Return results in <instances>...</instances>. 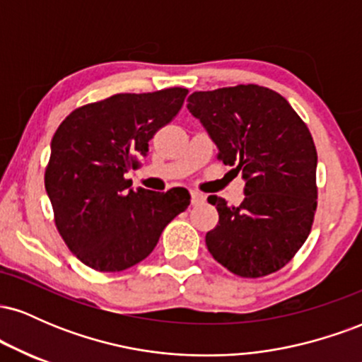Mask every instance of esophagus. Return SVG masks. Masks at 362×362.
Returning <instances> with one entry per match:
<instances>
[{
    "label": "esophagus",
    "instance_id": "obj_1",
    "mask_svg": "<svg viewBox=\"0 0 362 362\" xmlns=\"http://www.w3.org/2000/svg\"><path fill=\"white\" fill-rule=\"evenodd\" d=\"M190 197H192V204H201V202L204 201V195L197 192V190H192V192H190Z\"/></svg>",
    "mask_w": 362,
    "mask_h": 362
}]
</instances>
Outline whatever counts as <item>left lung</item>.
<instances>
[{
	"label": "left lung",
	"instance_id": "obj_1",
	"mask_svg": "<svg viewBox=\"0 0 362 362\" xmlns=\"http://www.w3.org/2000/svg\"><path fill=\"white\" fill-rule=\"evenodd\" d=\"M187 109L218 146V160L245 178V199L207 197L219 221L207 250L240 277L277 272L308 238L317 211V148L310 129L277 91L238 85L194 91Z\"/></svg>",
	"mask_w": 362,
	"mask_h": 362
}]
</instances>
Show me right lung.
<instances>
[{"mask_svg": "<svg viewBox=\"0 0 362 362\" xmlns=\"http://www.w3.org/2000/svg\"><path fill=\"white\" fill-rule=\"evenodd\" d=\"M187 88L117 93L73 110L51 143L45 190L68 248L98 272L144 260L161 231L189 207L184 187L127 190L126 173L146 156L149 139L184 105Z\"/></svg>", "mask_w": 362, "mask_h": 362, "instance_id": "obj_1", "label": "right lung"}]
</instances>
